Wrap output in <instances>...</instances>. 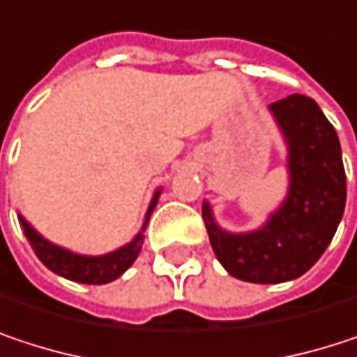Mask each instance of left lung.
I'll return each instance as SVG.
<instances>
[{"mask_svg":"<svg viewBox=\"0 0 357 357\" xmlns=\"http://www.w3.org/2000/svg\"><path fill=\"white\" fill-rule=\"evenodd\" d=\"M287 144L289 188L268 221L248 234H229L204 200L202 219L223 268L250 283L302 277L331 244L345 208V169L335 128L314 99L289 95L271 105Z\"/></svg>","mask_w":357,"mask_h":357,"instance_id":"left-lung-1","label":"left lung"}]
</instances>
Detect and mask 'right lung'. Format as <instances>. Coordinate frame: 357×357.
I'll use <instances>...</instances> for the list:
<instances>
[{
	"label": "right lung",
	"instance_id": "right-lung-1",
	"mask_svg": "<svg viewBox=\"0 0 357 357\" xmlns=\"http://www.w3.org/2000/svg\"><path fill=\"white\" fill-rule=\"evenodd\" d=\"M159 194H161V190L155 192V196H153V200L149 204L142 231L146 229L151 213L157 206ZM18 219H20L24 236L31 242V246H33L35 254L38 256V260L49 271H53L55 275H61V277H66L70 281H76V283L103 285V283H109V281H115L117 277H121L134 264L136 256L142 250V242H144V236L140 231L130 244L113 250L109 254H103V256H84V254H76V252H70V250L59 248V246L47 242L40 234H36L31 223H26V219L22 215H18Z\"/></svg>",
	"mask_w": 357,
	"mask_h": 357
}]
</instances>
